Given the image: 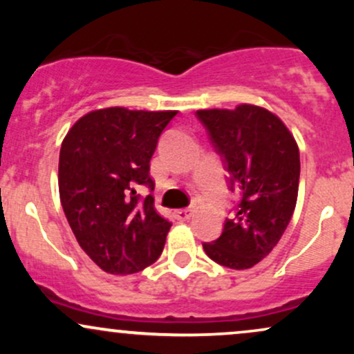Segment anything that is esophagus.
<instances>
[{
	"label": "esophagus",
	"instance_id": "1",
	"mask_svg": "<svg viewBox=\"0 0 354 354\" xmlns=\"http://www.w3.org/2000/svg\"><path fill=\"white\" fill-rule=\"evenodd\" d=\"M174 216L180 221H188V219L193 216V209L191 208H185V209H176L174 211Z\"/></svg>",
	"mask_w": 354,
	"mask_h": 354
}]
</instances>
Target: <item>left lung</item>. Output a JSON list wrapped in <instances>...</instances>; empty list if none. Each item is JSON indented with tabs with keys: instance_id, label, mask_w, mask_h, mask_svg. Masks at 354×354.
Instances as JSON below:
<instances>
[{
	"instance_id": "1",
	"label": "left lung",
	"mask_w": 354,
	"mask_h": 354,
	"mask_svg": "<svg viewBox=\"0 0 354 354\" xmlns=\"http://www.w3.org/2000/svg\"><path fill=\"white\" fill-rule=\"evenodd\" d=\"M214 151L238 193L221 236L203 243L218 265L248 270L278 245L290 225L299 185V149L278 116L254 104L236 109H200Z\"/></svg>"
}]
</instances>
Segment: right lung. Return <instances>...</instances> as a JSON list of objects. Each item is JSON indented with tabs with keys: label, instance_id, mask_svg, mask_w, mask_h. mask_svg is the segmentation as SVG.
Masks as SVG:
<instances>
[{
	"label": "right lung",
	"instance_id": "right-lung-1",
	"mask_svg": "<svg viewBox=\"0 0 354 354\" xmlns=\"http://www.w3.org/2000/svg\"><path fill=\"white\" fill-rule=\"evenodd\" d=\"M178 111L104 108L80 118L59 151V198L80 246L101 270L131 274L153 265L171 223L154 209L149 176L158 140Z\"/></svg>",
	"mask_w": 354,
	"mask_h": 354
}]
</instances>
